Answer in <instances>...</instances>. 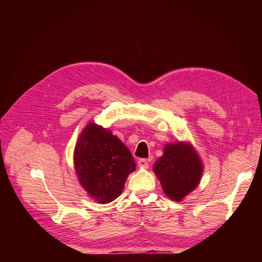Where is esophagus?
<instances>
[{
	"label": "esophagus",
	"instance_id": "esophagus-1",
	"mask_svg": "<svg viewBox=\"0 0 262 262\" xmlns=\"http://www.w3.org/2000/svg\"><path fill=\"white\" fill-rule=\"evenodd\" d=\"M137 163L141 166V168H147L148 166V161L146 159H140Z\"/></svg>",
	"mask_w": 262,
	"mask_h": 262
}]
</instances>
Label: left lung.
Instances as JSON below:
<instances>
[{"label": "left lung", "mask_w": 262, "mask_h": 262, "mask_svg": "<svg viewBox=\"0 0 262 262\" xmlns=\"http://www.w3.org/2000/svg\"><path fill=\"white\" fill-rule=\"evenodd\" d=\"M165 194L176 202L186 197L200 181L203 165L191 145L168 144L153 168Z\"/></svg>", "instance_id": "obj_1"}]
</instances>
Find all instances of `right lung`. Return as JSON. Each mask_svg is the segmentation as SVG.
<instances>
[{
    "label": "right lung",
    "instance_id": "right-lung-1",
    "mask_svg": "<svg viewBox=\"0 0 262 262\" xmlns=\"http://www.w3.org/2000/svg\"><path fill=\"white\" fill-rule=\"evenodd\" d=\"M74 164L83 188L101 204L120 196L128 174L136 166L120 140L93 122L84 128L76 144Z\"/></svg>",
    "mask_w": 262,
    "mask_h": 262
}]
</instances>
